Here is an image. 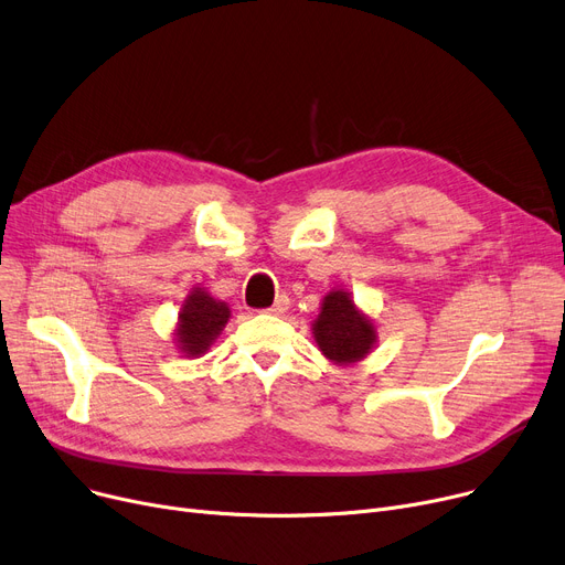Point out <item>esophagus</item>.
Returning <instances> with one entry per match:
<instances>
[{"mask_svg": "<svg viewBox=\"0 0 565 565\" xmlns=\"http://www.w3.org/2000/svg\"><path fill=\"white\" fill-rule=\"evenodd\" d=\"M288 307H290L288 295H279V297L275 299V305H273L266 313H270V316H284V313L288 311Z\"/></svg>", "mask_w": 565, "mask_h": 565, "instance_id": "esophagus-1", "label": "esophagus"}]
</instances>
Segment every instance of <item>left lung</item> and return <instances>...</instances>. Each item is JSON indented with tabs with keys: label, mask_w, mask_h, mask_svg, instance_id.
Returning a JSON list of instances; mask_svg holds the SVG:
<instances>
[{
	"label": "left lung",
	"mask_w": 565,
	"mask_h": 565,
	"mask_svg": "<svg viewBox=\"0 0 565 565\" xmlns=\"http://www.w3.org/2000/svg\"><path fill=\"white\" fill-rule=\"evenodd\" d=\"M311 329L320 352L333 365L359 363L377 345V327L343 288L322 297L320 313Z\"/></svg>",
	"instance_id": "obj_1"
}]
</instances>
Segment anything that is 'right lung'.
Returning <instances> with one entry per match:
<instances>
[{"mask_svg": "<svg viewBox=\"0 0 565 565\" xmlns=\"http://www.w3.org/2000/svg\"><path fill=\"white\" fill-rule=\"evenodd\" d=\"M232 318L230 305L215 299L206 288L195 286L185 295L179 309L177 327H174V343L177 350L188 356L198 359L209 352L215 343V338L227 327Z\"/></svg>", "mask_w": 565, "mask_h": 565, "instance_id": "1", "label": "right lung"}]
</instances>
